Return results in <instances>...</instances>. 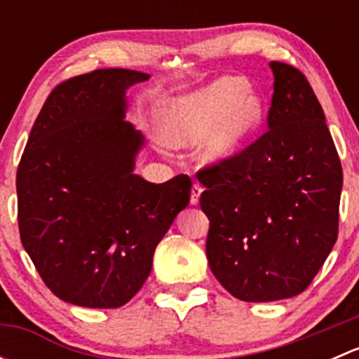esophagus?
Masks as SVG:
<instances>
[{
    "label": "esophagus",
    "instance_id": "esophagus-1",
    "mask_svg": "<svg viewBox=\"0 0 359 359\" xmlns=\"http://www.w3.org/2000/svg\"><path fill=\"white\" fill-rule=\"evenodd\" d=\"M203 193L201 184H193V189H191V205H198L200 203V196Z\"/></svg>",
    "mask_w": 359,
    "mask_h": 359
}]
</instances>
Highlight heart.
<instances>
[{"mask_svg":"<svg viewBox=\"0 0 359 359\" xmlns=\"http://www.w3.org/2000/svg\"><path fill=\"white\" fill-rule=\"evenodd\" d=\"M248 92V83L226 76L189 95L172 99L161 107V130L172 146L205 139L201 158L226 163L243 149L264 121V102Z\"/></svg>","mask_w":359,"mask_h":359,"instance_id":"heart-1","label":"heart"}]
</instances>
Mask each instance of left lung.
<instances>
[{
    "mask_svg": "<svg viewBox=\"0 0 359 359\" xmlns=\"http://www.w3.org/2000/svg\"><path fill=\"white\" fill-rule=\"evenodd\" d=\"M269 67V130L229 161L198 172L210 269L245 302L302 293L339 234L342 166L321 104L299 69Z\"/></svg>",
    "mask_w": 359,
    "mask_h": 359,
    "instance_id": "obj_1",
    "label": "left lung"
}]
</instances>
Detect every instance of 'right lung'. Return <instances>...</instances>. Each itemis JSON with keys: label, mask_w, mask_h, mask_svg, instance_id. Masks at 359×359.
Masks as SVG:
<instances>
[{"label": "right lung", "mask_w": 359, "mask_h": 359, "mask_svg": "<svg viewBox=\"0 0 359 359\" xmlns=\"http://www.w3.org/2000/svg\"><path fill=\"white\" fill-rule=\"evenodd\" d=\"M147 79L130 69H97L57 85L20 158V241L64 302L95 309L128 302L189 205L187 175L153 184L133 173L144 137L125 119V93Z\"/></svg>", "instance_id": "add662e5"}]
</instances>
